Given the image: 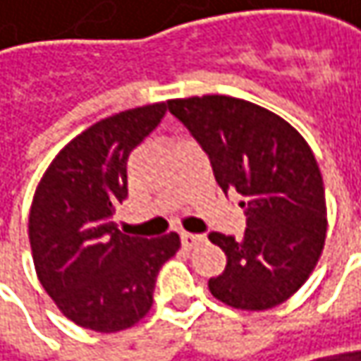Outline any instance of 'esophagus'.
Segmentation results:
<instances>
[{"instance_id": "esophagus-1", "label": "esophagus", "mask_w": 361, "mask_h": 361, "mask_svg": "<svg viewBox=\"0 0 361 361\" xmlns=\"http://www.w3.org/2000/svg\"><path fill=\"white\" fill-rule=\"evenodd\" d=\"M204 241V235H196V233H181V245L183 247H188V249H192V247H196L198 243Z\"/></svg>"}]
</instances>
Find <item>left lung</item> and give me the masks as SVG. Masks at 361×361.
Returning a JSON list of instances; mask_svg holds the SVG:
<instances>
[{
    "instance_id": "1",
    "label": "left lung",
    "mask_w": 361,
    "mask_h": 361,
    "mask_svg": "<svg viewBox=\"0 0 361 361\" xmlns=\"http://www.w3.org/2000/svg\"><path fill=\"white\" fill-rule=\"evenodd\" d=\"M167 108L208 155L224 194L243 196V237L208 235L226 255L223 274L208 280L212 296L241 310L282 305L307 282L327 233L323 178L307 140L239 97L169 99Z\"/></svg>"
}]
</instances>
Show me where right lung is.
<instances>
[{
    "instance_id": "right-lung-1",
    "label": "right lung",
    "mask_w": 361,
    "mask_h": 361,
    "mask_svg": "<svg viewBox=\"0 0 361 361\" xmlns=\"http://www.w3.org/2000/svg\"><path fill=\"white\" fill-rule=\"evenodd\" d=\"M165 104L104 118L75 137L36 188L28 237L42 288L75 325L116 333L153 305L161 265L180 249L178 233L159 239L118 231L114 212L128 196L126 165Z\"/></svg>"
}]
</instances>
